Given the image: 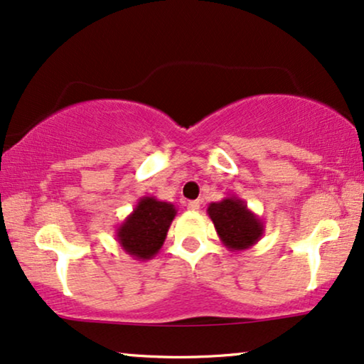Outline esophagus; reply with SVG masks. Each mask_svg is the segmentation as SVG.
<instances>
[{"instance_id":"1","label":"esophagus","mask_w":364,"mask_h":364,"mask_svg":"<svg viewBox=\"0 0 364 364\" xmlns=\"http://www.w3.org/2000/svg\"><path fill=\"white\" fill-rule=\"evenodd\" d=\"M200 205H201V203L195 200V201H188L186 206H188V210H190V211H198V210H200Z\"/></svg>"}]
</instances>
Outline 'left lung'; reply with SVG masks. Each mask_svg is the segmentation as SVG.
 Wrapping results in <instances>:
<instances>
[{
  "instance_id": "left-lung-1",
  "label": "left lung",
  "mask_w": 364,
  "mask_h": 364,
  "mask_svg": "<svg viewBox=\"0 0 364 364\" xmlns=\"http://www.w3.org/2000/svg\"><path fill=\"white\" fill-rule=\"evenodd\" d=\"M206 211L221 243L230 251L248 250L263 236L264 221L236 195L223 198L218 203H210Z\"/></svg>"
}]
</instances>
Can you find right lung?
Listing matches in <instances>:
<instances>
[{
	"label": "right lung",
	"mask_w": 364,
	"mask_h": 364,
	"mask_svg": "<svg viewBox=\"0 0 364 364\" xmlns=\"http://www.w3.org/2000/svg\"><path fill=\"white\" fill-rule=\"evenodd\" d=\"M173 203L154 196L139 198L133 211L116 226V241L133 259L148 261L158 255L176 216Z\"/></svg>",
	"instance_id": "obj_1"
}]
</instances>
